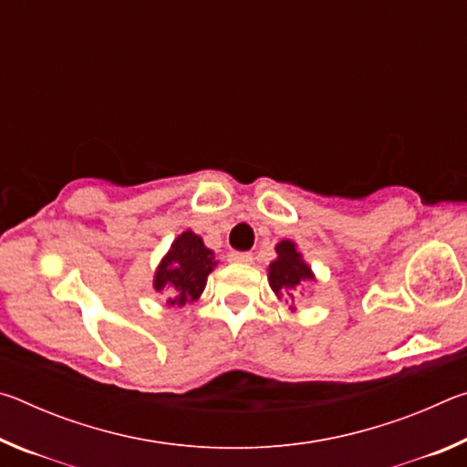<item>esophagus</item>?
I'll return each instance as SVG.
<instances>
[{"label": "esophagus", "instance_id": "esophagus-1", "mask_svg": "<svg viewBox=\"0 0 467 467\" xmlns=\"http://www.w3.org/2000/svg\"><path fill=\"white\" fill-rule=\"evenodd\" d=\"M228 262H233V264H251L253 262V255H251V253L231 251V253H228Z\"/></svg>", "mask_w": 467, "mask_h": 467}]
</instances>
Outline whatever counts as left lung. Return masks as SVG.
Listing matches in <instances>:
<instances>
[{
	"label": "left lung",
	"instance_id": "8db88e82",
	"mask_svg": "<svg viewBox=\"0 0 467 467\" xmlns=\"http://www.w3.org/2000/svg\"><path fill=\"white\" fill-rule=\"evenodd\" d=\"M275 253L278 257L267 265V280H270V288L278 298H290L295 303V298L300 296L303 286L306 282H315V274L311 265L303 259V253L298 251L296 243L290 239H282L275 244ZM292 311H296V306H290Z\"/></svg>",
	"mask_w": 467,
	"mask_h": 467
}]
</instances>
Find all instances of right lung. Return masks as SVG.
Returning a JSON list of instances; mask_svg holds the SVG:
<instances>
[{
  "mask_svg": "<svg viewBox=\"0 0 467 467\" xmlns=\"http://www.w3.org/2000/svg\"><path fill=\"white\" fill-rule=\"evenodd\" d=\"M216 264L214 251L205 247L202 236L193 231H183L156 267L154 290L167 298V306L181 309L192 305L202 296Z\"/></svg>",
  "mask_w": 467,
  "mask_h": 467,
  "instance_id": "right-lung-1",
  "label": "right lung"
}]
</instances>
